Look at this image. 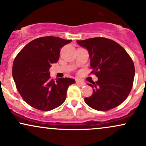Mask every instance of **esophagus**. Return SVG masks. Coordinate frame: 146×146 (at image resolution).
<instances>
[{
    "label": "esophagus",
    "instance_id": "esophagus-1",
    "mask_svg": "<svg viewBox=\"0 0 146 146\" xmlns=\"http://www.w3.org/2000/svg\"><path fill=\"white\" fill-rule=\"evenodd\" d=\"M76 84H78L79 86H85V85H86V84H85L84 82H83L82 80H79V79H77V80H76Z\"/></svg>",
    "mask_w": 146,
    "mask_h": 146
}]
</instances>
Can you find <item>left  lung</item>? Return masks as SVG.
<instances>
[{"instance_id": "8db88e82", "label": "left lung", "mask_w": 146, "mask_h": 146, "mask_svg": "<svg viewBox=\"0 0 146 146\" xmlns=\"http://www.w3.org/2000/svg\"><path fill=\"white\" fill-rule=\"evenodd\" d=\"M86 48L92 73L98 80L88 84L93 94L85 98L87 105L98 110H108L118 106L128 96L133 84L134 63L125 50L116 42L106 38L77 40Z\"/></svg>"}]
</instances>
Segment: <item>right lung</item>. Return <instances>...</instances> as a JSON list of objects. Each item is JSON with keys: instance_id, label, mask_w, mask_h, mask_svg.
<instances>
[{"instance_id": "add662e5", "label": "right lung", "mask_w": 146, "mask_h": 146, "mask_svg": "<svg viewBox=\"0 0 146 146\" xmlns=\"http://www.w3.org/2000/svg\"><path fill=\"white\" fill-rule=\"evenodd\" d=\"M71 40L53 36L36 38L25 45L15 58L13 78L24 101L36 109L48 111L66 100L68 86L74 79L50 78L49 68L60 58V49Z\"/></svg>"}]
</instances>
